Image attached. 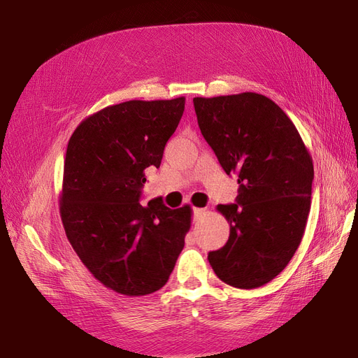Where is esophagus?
Here are the masks:
<instances>
[{"mask_svg":"<svg viewBox=\"0 0 358 358\" xmlns=\"http://www.w3.org/2000/svg\"><path fill=\"white\" fill-rule=\"evenodd\" d=\"M206 213V209H200V208H194L192 209V216H194V220H200L201 216Z\"/></svg>","mask_w":358,"mask_h":358,"instance_id":"34e87169","label":"esophagus"}]
</instances>
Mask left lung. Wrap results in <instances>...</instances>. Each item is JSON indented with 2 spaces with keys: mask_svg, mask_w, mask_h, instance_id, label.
Listing matches in <instances>:
<instances>
[{
  "mask_svg": "<svg viewBox=\"0 0 358 358\" xmlns=\"http://www.w3.org/2000/svg\"><path fill=\"white\" fill-rule=\"evenodd\" d=\"M192 101L221 167L239 176L236 203L216 208L230 222V237L208 259L225 284L258 288L282 272L301 242L310 210L312 158L291 119L262 94Z\"/></svg>",
  "mask_w": 358,
  "mask_h": 358,
  "instance_id": "1",
  "label": "left lung"
}]
</instances>
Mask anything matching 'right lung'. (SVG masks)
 Segmentation results:
<instances>
[{"label":"right lung","mask_w":358,"mask_h":358,"mask_svg":"<svg viewBox=\"0 0 358 358\" xmlns=\"http://www.w3.org/2000/svg\"><path fill=\"white\" fill-rule=\"evenodd\" d=\"M183 109L185 96L109 106L86 117L67 146L64 230L94 278L125 296L164 287L185 245L188 204H140L146 169L159 167Z\"/></svg>","instance_id":"right-lung-1"}]
</instances>
